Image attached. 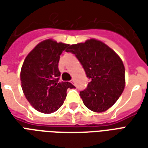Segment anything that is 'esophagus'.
Here are the masks:
<instances>
[{
    "mask_svg": "<svg viewBox=\"0 0 148 148\" xmlns=\"http://www.w3.org/2000/svg\"><path fill=\"white\" fill-rule=\"evenodd\" d=\"M71 83H72V84H74V79H72V80L71 81Z\"/></svg>",
    "mask_w": 148,
    "mask_h": 148,
    "instance_id": "1",
    "label": "esophagus"
}]
</instances>
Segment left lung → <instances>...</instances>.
I'll return each instance as SVG.
<instances>
[{
  "instance_id": "1",
  "label": "left lung",
  "mask_w": 148,
  "mask_h": 148,
  "mask_svg": "<svg viewBox=\"0 0 148 148\" xmlns=\"http://www.w3.org/2000/svg\"><path fill=\"white\" fill-rule=\"evenodd\" d=\"M66 51L75 55L90 79L86 89L80 92L84 105L96 112L109 109L125 86L121 58L104 42L94 39L69 46Z\"/></svg>"
}]
</instances>
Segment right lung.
<instances>
[{"label":"right lung","instance_id":"right-lung-1","mask_svg":"<svg viewBox=\"0 0 148 148\" xmlns=\"http://www.w3.org/2000/svg\"><path fill=\"white\" fill-rule=\"evenodd\" d=\"M69 44L46 39L27 55L21 71V87L34 109L42 113L57 111L66 97L71 82H59L58 62Z\"/></svg>","mask_w":148,"mask_h":148}]
</instances>
